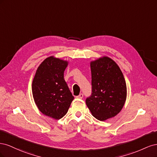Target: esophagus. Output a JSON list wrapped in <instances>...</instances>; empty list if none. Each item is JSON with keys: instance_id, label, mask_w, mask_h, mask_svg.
I'll use <instances>...</instances> for the list:
<instances>
[{"instance_id": "1", "label": "esophagus", "mask_w": 157, "mask_h": 157, "mask_svg": "<svg viewBox=\"0 0 157 157\" xmlns=\"http://www.w3.org/2000/svg\"><path fill=\"white\" fill-rule=\"evenodd\" d=\"M76 98H78V99H82L83 98V94H80L78 96H77Z\"/></svg>"}]
</instances>
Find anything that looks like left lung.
Segmentation results:
<instances>
[{"label": "left lung", "instance_id": "1", "mask_svg": "<svg viewBox=\"0 0 157 157\" xmlns=\"http://www.w3.org/2000/svg\"><path fill=\"white\" fill-rule=\"evenodd\" d=\"M92 94L86 99L92 115L104 121L115 117L124 106L126 84L118 65L112 59L103 56L90 62Z\"/></svg>", "mask_w": 157, "mask_h": 157}]
</instances>
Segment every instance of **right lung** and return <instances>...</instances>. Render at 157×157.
Returning a JSON list of instances; mask_svg holds the SVG:
<instances>
[{
	"instance_id": "1",
	"label": "right lung",
	"mask_w": 157,
	"mask_h": 157,
	"mask_svg": "<svg viewBox=\"0 0 157 157\" xmlns=\"http://www.w3.org/2000/svg\"><path fill=\"white\" fill-rule=\"evenodd\" d=\"M68 61L50 56L38 67L32 83L36 105L44 115L58 120L67 113L74 97L64 80Z\"/></svg>"
}]
</instances>
